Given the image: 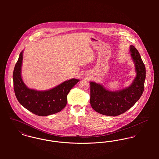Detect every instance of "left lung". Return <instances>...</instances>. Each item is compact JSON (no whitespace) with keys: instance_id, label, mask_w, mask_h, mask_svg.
<instances>
[{"instance_id":"8db88e82","label":"left lung","mask_w":159,"mask_h":159,"mask_svg":"<svg viewBox=\"0 0 159 159\" xmlns=\"http://www.w3.org/2000/svg\"><path fill=\"white\" fill-rule=\"evenodd\" d=\"M130 52L135 64L136 75L129 87L119 91H108L100 84L90 82L91 105L97 113L109 116L120 115L130 109L143 94L146 68L134 46H130Z\"/></svg>"}]
</instances>
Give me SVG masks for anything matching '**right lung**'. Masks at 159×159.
Here are the masks:
<instances>
[{"mask_svg": "<svg viewBox=\"0 0 159 159\" xmlns=\"http://www.w3.org/2000/svg\"><path fill=\"white\" fill-rule=\"evenodd\" d=\"M23 53V51L20 54L13 74L14 91L17 100L25 108L40 116L61 111L67 105L68 92L80 80L73 78L47 91L29 89L21 78Z\"/></svg>", "mask_w": 159, "mask_h": 159, "instance_id": "obj_1", "label": "right lung"}]
</instances>
